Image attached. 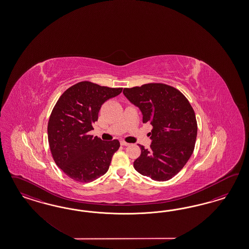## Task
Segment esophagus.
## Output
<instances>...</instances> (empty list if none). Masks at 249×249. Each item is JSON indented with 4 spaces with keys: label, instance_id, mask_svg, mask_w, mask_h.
Instances as JSON below:
<instances>
[{
    "label": "esophagus",
    "instance_id": "esophagus-1",
    "mask_svg": "<svg viewBox=\"0 0 249 249\" xmlns=\"http://www.w3.org/2000/svg\"><path fill=\"white\" fill-rule=\"evenodd\" d=\"M121 144L122 146H128V145H129V143L126 142L125 141H121Z\"/></svg>",
    "mask_w": 249,
    "mask_h": 249
}]
</instances>
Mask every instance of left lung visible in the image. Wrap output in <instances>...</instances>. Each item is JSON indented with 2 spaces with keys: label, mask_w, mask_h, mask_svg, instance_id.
Returning <instances> with one entry per match:
<instances>
[{
  "label": "left lung",
  "mask_w": 249,
  "mask_h": 249,
  "mask_svg": "<svg viewBox=\"0 0 249 249\" xmlns=\"http://www.w3.org/2000/svg\"><path fill=\"white\" fill-rule=\"evenodd\" d=\"M123 94L140 107L143 123L153 127L150 149L140 145L142 153L133 163L136 171L154 181L172 179L195 150L197 121L193 107L181 91L166 84L126 88Z\"/></svg>",
  "instance_id": "8db88e82"
}]
</instances>
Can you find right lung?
I'll return each instance as SVG.
<instances>
[{
	"instance_id": "add662e5",
	"label": "right lung",
	"mask_w": 249,
	"mask_h": 249,
	"mask_svg": "<svg viewBox=\"0 0 249 249\" xmlns=\"http://www.w3.org/2000/svg\"><path fill=\"white\" fill-rule=\"evenodd\" d=\"M121 91L82 81L65 91L53 107L47 125L50 151L55 164L74 181L89 182L107 172L120 142H103L89 132L101 106Z\"/></svg>"
}]
</instances>
